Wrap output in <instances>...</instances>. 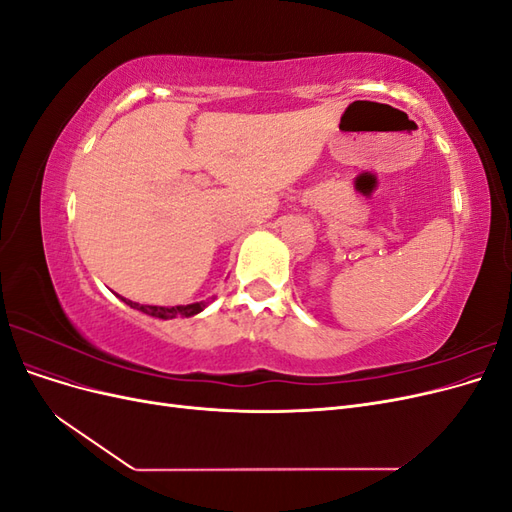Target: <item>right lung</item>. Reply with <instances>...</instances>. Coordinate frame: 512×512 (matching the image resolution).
<instances>
[{"instance_id": "obj_1", "label": "right lung", "mask_w": 512, "mask_h": 512, "mask_svg": "<svg viewBox=\"0 0 512 512\" xmlns=\"http://www.w3.org/2000/svg\"><path fill=\"white\" fill-rule=\"evenodd\" d=\"M123 303H128L132 309H138V312L156 316L162 320H170V318H190L203 312V309L209 305V301H200V303H190V305H177V307H160V305H141L134 303L128 299H121Z\"/></svg>"}]
</instances>
